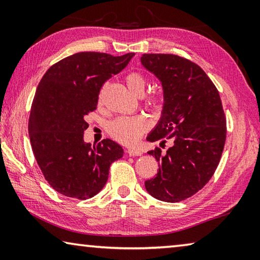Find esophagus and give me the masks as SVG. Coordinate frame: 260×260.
<instances>
[{
  "mask_svg": "<svg viewBox=\"0 0 260 260\" xmlns=\"http://www.w3.org/2000/svg\"><path fill=\"white\" fill-rule=\"evenodd\" d=\"M127 153L129 156H141L142 155V151H140L139 149H127Z\"/></svg>",
  "mask_w": 260,
  "mask_h": 260,
  "instance_id": "obj_1",
  "label": "esophagus"
}]
</instances>
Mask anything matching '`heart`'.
Returning <instances> with one entry per match:
<instances>
[{"mask_svg":"<svg viewBox=\"0 0 260 260\" xmlns=\"http://www.w3.org/2000/svg\"><path fill=\"white\" fill-rule=\"evenodd\" d=\"M125 81L129 90L136 96H142L146 93L148 80L142 73L131 72L125 77ZM159 101L160 100L158 96L151 95L147 99V103L152 105V107H156L159 103ZM147 129L148 121L142 116L119 117L110 121L107 126L109 135L122 144H133L140 138L141 134H143Z\"/></svg>","mask_w":260,"mask_h":260,"instance_id":"heart-1","label":"heart"}]
</instances>
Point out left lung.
Returning a JSON list of instances; mask_svg holds the SVG:
<instances>
[{"mask_svg":"<svg viewBox=\"0 0 260 260\" xmlns=\"http://www.w3.org/2000/svg\"><path fill=\"white\" fill-rule=\"evenodd\" d=\"M141 63L164 90L161 118L147 140L173 142L165 155L159 148L148 152L160 165L144 186L155 199L177 203L195 195L214 174L225 147L226 116L217 87L193 61L144 54Z\"/></svg>","mask_w":260,"mask_h":260,"instance_id":"8db88e82","label":"left lung"}]
</instances>
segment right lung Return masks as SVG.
Wrapping results in <instances>:
<instances>
[{
    "mask_svg": "<svg viewBox=\"0 0 260 260\" xmlns=\"http://www.w3.org/2000/svg\"><path fill=\"white\" fill-rule=\"evenodd\" d=\"M133 56L78 52L50 67L39 83L28 120L30 146L43 177L61 195L81 201L95 196L108 181L110 166L124 155L109 139L86 143L83 133L104 82Z\"/></svg>",
    "mask_w": 260,
    "mask_h": 260,
    "instance_id": "right-lung-1",
    "label": "right lung"
}]
</instances>
